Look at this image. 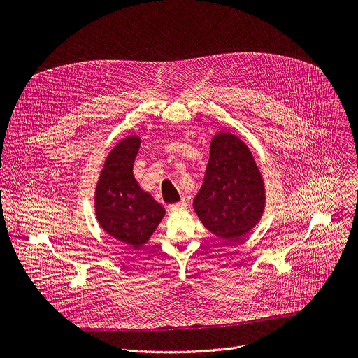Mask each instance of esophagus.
I'll return each mask as SVG.
<instances>
[{
	"label": "esophagus",
	"instance_id": "34e87169",
	"mask_svg": "<svg viewBox=\"0 0 358 358\" xmlns=\"http://www.w3.org/2000/svg\"><path fill=\"white\" fill-rule=\"evenodd\" d=\"M185 208H187L185 199H181L180 202L173 203V206H170V210H171V211H182V210H185Z\"/></svg>",
	"mask_w": 358,
	"mask_h": 358
}]
</instances>
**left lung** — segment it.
Wrapping results in <instances>:
<instances>
[{"mask_svg": "<svg viewBox=\"0 0 358 358\" xmlns=\"http://www.w3.org/2000/svg\"><path fill=\"white\" fill-rule=\"evenodd\" d=\"M265 206V181L250 148L231 131L215 133L192 203L202 225L221 239L236 242L259 224Z\"/></svg>", "mask_w": 358, "mask_h": 358, "instance_id": "left-lung-1", "label": "left lung"}]
</instances>
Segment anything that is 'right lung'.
Segmentation results:
<instances>
[{"instance_id":"obj_1","label":"right lung","mask_w":358,"mask_h":358,"mask_svg":"<svg viewBox=\"0 0 358 358\" xmlns=\"http://www.w3.org/2000/svg\"><path fill=\"white\" fill-rule=\"evenodd\" d=\"M140 144L137 134L120 140L108 155L94 188V215L99 225L131 249L147 243L166 214L133 176Z\"/></svg>"}]
</instances>
